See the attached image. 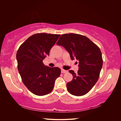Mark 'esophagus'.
Masks as SVG:
<instances>
[{
  "label": "esophagus",
  "mask_w": 121,
  "mask_h": 121,
  "mask_svg": "<svg viewBox=\"0 0 121 121\" xmlns=\"http://www.w3.org/2000/svg\"><path fill=\"white\" fill-rule=\"evenodd\" d=\"M61 73H66L67 72V71L65 70H64V69H61Z\"/></svg>",
  "instance_id": "34e87169"
}]
</instances>
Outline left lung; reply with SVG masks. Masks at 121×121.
Masks as SVG:
<instances>
[{
    "label": "left lung",
    "instance_id": "1",
    "mask_svg": "<svg viewBox=\"0 0 121 121\" xmlns=\"http://www.w3.org/2000/svg\"><path fill=\"white\" fill-rule=\"evenodd\" d=\"M56 44L64 47L71 60L76 59L79 61L77 73L72 70L69 71L73 78L67 84V90L73 95H85L99 77L103 64L100 48L86 37L71 33L62 35Z\"/></svg>",
    "mask_w": 121,
    "mask_h": 121
}]
</instances>
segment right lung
<instances>
[{
  "mask_svg": "<svg viewBox=\"0 0 121 121\" xmlns=\"http://www.w3.org/2000/svg\"><path fill=\"white\" fill-rule=\"evenodd\" d=\"M60 36L36 34L29 37L17 51V68L22 81L28 89L37 95L50 93L56 78L60 75V68H51L43 62Z\"/></svg>",
  "mask_w": 121,
  "mask_h": 121,
  "instance_id": "right-lung-1",
  "label": "right lung"
}]
</instances>
